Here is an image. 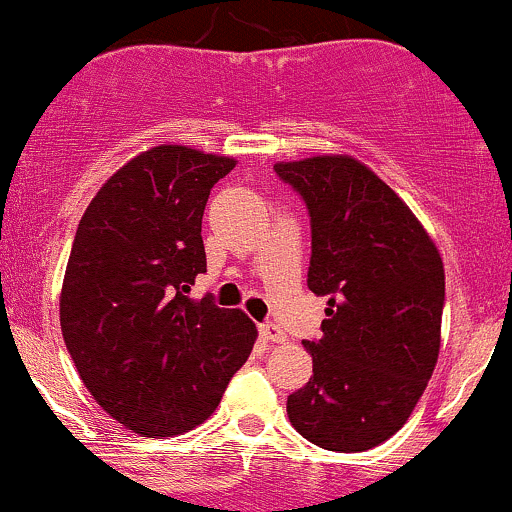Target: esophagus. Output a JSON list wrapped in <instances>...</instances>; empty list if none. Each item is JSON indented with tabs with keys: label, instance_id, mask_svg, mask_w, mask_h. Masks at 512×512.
<instances>
[{
	"label": "esophagus",
	"instance_id": "obj_1",
	"mask_svg": "<svg viewBox=\"0 0 512 512\" xmlns=\"http://www.w3.org/2000/svg\"><path fill=\"white\" fill-rule=\"evenodd\" d=\"M260 333H262V338H265V341H274V343L287 341V333H284L277 324H262Z\"/></svg>",
	"mask_w": 512,
	"mask_h": 512
}]
</instances>
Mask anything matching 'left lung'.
Masks as SVG:
<instances>
[{"instance_id": "left-lung-1", "label": "left lung", "mask_w": 512, "mask_h": 512, "mask_svg": "<svg viewBox=\"0 0 512 512\" xmlns=\"http://www.w3.org/2000/svg\"><path fill=\"white\" fill-rule=\"evenodd\" d=\"M311 218L309 284L328 297L324 336L304 341L314 375L289 422L328 451H365L407 422L434 373L444 262L400 196L353 157L274 164Z\"/></svg>"}]
</instances>
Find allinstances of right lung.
I'll use <instances>...</instances> for the list:
<instances>
[{
    "instance_id": "obj_1",
    "label": "right lung",
    "mask_w": 512,
    "mask_h": 512,
    "mask_svg": "<svg viewBox=\"0 0 512 512\" xmlns=\"http://www.w3.org/2000/svg\"><path fill=\"white\" fill-rule=\"evenodd\" d=\"M233 166L161 144L112 174L75 230L63 341L95 402L142 437L206 422L255 346L257 328L240 309L188 297L206 272V201Z\"/></svg>"
}]
</instances>
